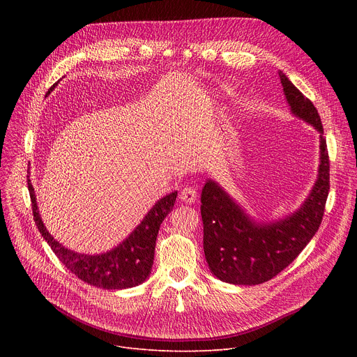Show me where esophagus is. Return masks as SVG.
I'll return each mask as SVG.
<instances>
[{"instance_id": "obj_1", "label": "esophagus", "mask_w": 357, "mask_h": 357, "mask_svg": "<svg viewBox=\"0 0 357 357\" xmlns=\"http://www.w3.org/2000/svg\"><path fill=\"white\" fill-rule=\"evenodd\" d=\"M196 197H197V192L196 189L193 188H183L179 193V199L183 202V203H188V205H192V203L196 202Z\"/></svg>"}]
</instances>
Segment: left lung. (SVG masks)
I'll return each instance as SVG.
<instances>
[{
    "label": "left lung",
    "instance_id": "8db88e82",
    "mask_svg": "<svg viewBox=\"0 0 357 357\" xmlns=\"http://www.w3.org/2000/svg\"><path fill=\"white\" fill-rule=\"evenodd\" d=\"M282 91L291 114L319 132L318 175L301 206L278 219H256L215 179L200 195L203 251L211 273L234 285L263 284L305 248L322 222L329 192V158L318 110L280 70Z\"/></svg>",
    "mask_w": 357,
    "mask_h": 357
}]
</instances>
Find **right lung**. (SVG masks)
<instances>
[{
    "mask_svg": "<svg viewBox=\"0 0 357 357\" xmlns=\"http://www.w3.org/2000/svg\"><path fill=\"white\" fill-rule=\"evenodd\" d=\"M56 84H54L55 87ZM54 87H50L52 91ZM49 91V93H50ZM28 189L38 230L65 267L82 281L103 289H126L142 284L151 274L158 230L174 209L178 192L168 193L155 202L139 225L116 247L100 254H84L65 247L49 233L39 213L36 195L29 179Z\"/></svg>",
    "mask_w": 357,
    "mask_h": 357,
    "instance_id": "obj_1",
    "label": "right lung"
}]
</instances>
